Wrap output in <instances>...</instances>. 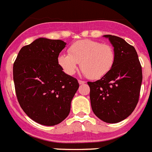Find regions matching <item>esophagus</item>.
<instances>
[{
  "label": "esophagus",
  "instance_id": "obj_1",
  "mask_svg": "<svg viewBox=\"0 0 152 152\" xmlns=\"http://www.w3.org/2000/svg\"><path fill=\"white\" fill-rule=\"evenodd\" d=\"M79 85H83V84H85V83H86V82L83 81V80H79Z\"/></svg>",
  "mask_w": 152,
  "mask_h": 152
}]
</instances>
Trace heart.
Masks as SVG:
<instances>
[{
	"instance_id": "obj_1",
	"label": "heart",
	"mask_w": 152,
	"mask_h": 152,
	"mask_svg": "<svg viewBox=\"0 0 152 152\" xmlns=\"http://www.w3.org/2000/svg\"><path fill=\"white\" fill-rule=\"evenodd\" d=\"M69 54H62L57 62L68 75H73L79 64L86 76L99 79L111 70L115 63V52L110 45L96 41L84 39L77 41L68 49Z\"/></svg>"
}]
</instances>
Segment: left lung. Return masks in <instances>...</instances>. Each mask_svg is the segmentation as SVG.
Listing matches in <instances>:
<instances>
[{
	"instance_id": "8db88e82",
	"label": "left lung",
	"mask_w": 152,
	"mask_h": 152,
	"mask_svg": "<svg viewBox=\"0 0 152 152\" xmlns=\"http://www.w3.org/2000/svg\"><path fill=\"white\" fill-rule=\"evenodd\" d=\"M115 52L111 70L99 80L88 82L91 109L108 124H116L129 117L139 102L142 81V66L133 46L120 37L105 35Z\"/></svg>"
}]
</instances>
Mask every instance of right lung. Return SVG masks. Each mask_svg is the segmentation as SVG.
I'll list each match as a JSON object with an SVG mask.
<instances>
[{
    "instance_id": "add662e5",
    "label": "right lung",
    "mask_w": 152,
    "mask_h": 152,
    "mask_svg": "<svg viewBox=\"0 0 152 152\" xmlns=\"http://www.w3.org/2000/svg\"><path fill=\"white\" fill-rule=\"evenodd\" d=\"M66 44L39 38L23 47L13 64V81L20 107L32 120L54 126L67 117L79 88L76 78L66 74L57 58Z\"/></svg>"
}]
</instances>
